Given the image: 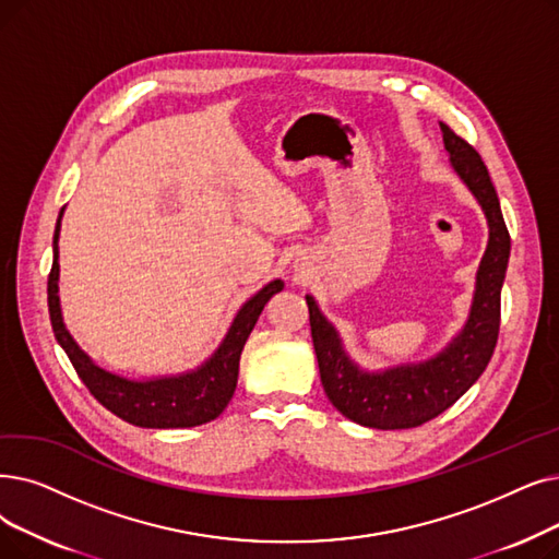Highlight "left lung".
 <instances>
[{
  "label": "left lung",
  "instance_id": "8db88e82",
  "mask_svg": "<svg viewBox=\"0 0 559 559\" xmlns=\"http://www.w3.org/2000/svg\"><path fill=\"white\" fill-rule=\"evenodd\" d=\"M445 151L456 176L473 191L489 224V245L477 270L471 314L452 343L429 360L383 372H362L343 340L306 297L310 333L324 393L345 418L374 429H411L450 408L487 370L500 331V289L509 262V239L496 187L479 153L441 123Z\"/></svg>",
  "mask_w": 559,
  "mask_h": 559
}]
</instances>
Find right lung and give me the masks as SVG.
Instances as JSON below:
<instances>
[{"label": "right lung", "mask_w": 559, "mask_h": 559, "mask_svg": "<svg viewBox=\"0 0 559 559\" xmlns=\"http://www.w3.org/2000/svg\"><path fill=\"white\" fill-rule=\"evenodd\" d=\"M59 212L57 230H55V262L50 278H47V306H50V322L57 335V343L68 354L72 368L80 374L91 395L98 400L114 416L136 427L148 429H178V427H197L205 425L222 416V411L228 406L239 374V356L245 349L247 337L251 335L262 308L266 306L276 293L283 289V281H272L264 285L255 297H251L239 308L235 320L219 345L201 368L176 374V377H159L134 381L111 374L95 366L88 354L80 349V345L68 333L61 304H59V230L61 216Z\"/></svg>", "instance_id": "1"}]
</instances>
